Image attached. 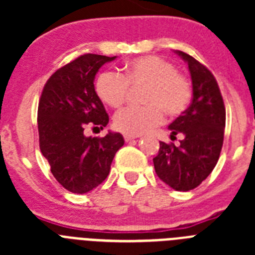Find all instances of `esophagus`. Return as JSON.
<instances>
[{
  "instance_id": "1",
  "label": "esophagus",
  "mask_w": 255,
  "mask_h": 255,
  "mask_svg": "<svg viewBox=\"0 0 255 255\" xmlns=\"http://www.w3.org/2000/svg\"><path fill=\"white\" fill-rule=\"evenodd\" d=\"M136 138H138L136 135H129V134L124 135V139H125V141H130V140H132V139H136Z\"/></svg>"
}]
</instances>
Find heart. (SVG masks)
<instances>
[{"instance_id":"heart-1","label":"heart","mask_w":255,"mask_h":255,"mask_svg":"<svg viewBox=\"0 0 255 255\" xmlns=\"http://www.w3.org/2000/svg\"><path fill=\"white\" fill-rule=\"evenodd\" d=\"M130 87L145 85L144 106H131L117 112L114 126L129 135L147 132L163 121V112L171 117L185 111L191 101L188 79L176 71L170 61L158 56H144L130 61L124 75L105 71L96 80V93L103 103L119 108L125 103Z\"/></svg>"}]
</instances>
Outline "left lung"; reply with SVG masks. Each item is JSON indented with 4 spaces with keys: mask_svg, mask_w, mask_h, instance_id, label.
I'll return each instance as SVG.
<instances>
[{
    "mask_svg": "<svg viewBox=\"0 0 255 255\" xmlns=\"http://www.w3.org/2000/svg\"><path fill=\"white\" fill-rule=\"evenodd\" d=\"M176 53L188 64L193 101L168 126L171 139L182 134V140L177 147L159 141L153 163L162 181L177 191H188L206 180L217 164L224 144L226 110L213 74L185 52Z\"/></svg>",
    "mask_w": 255,
    "mask_h": 255,
    "instance_id": "obj_1",
    "label": "left lung"
}]
</instances>
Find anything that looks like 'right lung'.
<instances>
[{
  "label": "right lung",
  "mask_w": 255,
  "mask_h": 255,
  "mask_svg": "<svg viewBox=\"0 0 255 255\" xmlns=\"http://www.w3.org/2000/svg\"><path fill=\"white\" fill-rule=\"evenodd\" d=\"M116 58L87 53L58 69L47 80L38 105L39 148L55 179L66 190L84 194L102 184L116 152L120 132L85 136L87 125L106 128L108 115L94 89L98 70Z\"/></svg>",
  "instance_id": "add662e5"
}]
</instances>
